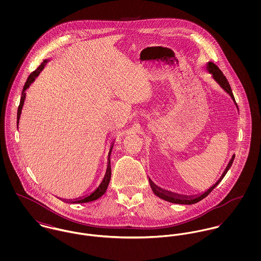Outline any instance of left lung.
<instances>
[{
	"label": "left lung",
	"instance_id": "left-lung-1",
	"mask_svg": "<svg viewBox=\"0 0 261 261\" xmlns=\"http://www.w3.org/2000/svg\"><path fill=\"white\" fill-rule=\"evenodd\" d=\"M207 70H208L211 74L213 75V78H214V79H215V80L220 84V86H221V87L223 88L224 90H225V91H226V92L231 96V98L233 99V101L235 102V105H236V107H237V103H236L235 98H234V95H233V93H232V90H231L230 84H229V82H228V80H227L226 76L223 74V72L219 69V67H218L216 64H214V63H212V62H209V63H208V65H207ZM237 109H238V107H237ZM234 158H235V155L233 154L232 159L230 160V162H229L228 166L226 167V169H225V171H224L222 176H221V177H220V179L217 181V183H216L215 185H213V186L211 187L208 191H206L204 194H202V195H200V196H198V197H196V198H189V199H185V198H181L179 195H178V196H176V195H172V194L166 193L165 191H163V190L159 189L158 187L154 186V185L152 184V182H151V181H149V183H150V188H151V190H152V192L154 193V195H155V196H158V197H160L161 199L166 200V201H168V202L176 203V204H185V205L195 204V203H197V202L201 201L202 199H204L205 197H207V196L212 192V190H213L215 187L217 186V185L221 182V180L223 179L224 176L226 175V173L228 172V170H229V169H230V167L232 166V163H233V161H234Z\"/></svg>",
	"mask_w": 261,
	"mask_h": 261
}]
</instances>
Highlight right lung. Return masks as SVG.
Masks as SVG:
<instances>
[{
    "mask_svg": "<svg viewBox=\"0 0 261 261\" xmlns=\"http://www.w3.org/2000/svg\"><path fill=\"white\" fill-rule=\"evenodd\" d=\"M47 62H48L47 59L44 60V61L41 63V65L38 67L37 69L34 70L31 74L29 75V77L27 78V81H26V83H25V85H24V87H23V91H22V95H21V100H20V105H19V108H18V112H17V124L19 123V119H20V115H21V111H22V108H23V105H24V100H25V94H26V93H25V90H26V89L30 86V84L35 80V78H36L38 75H39V73L41 72V70L44 68V66H45V64H46ZM112 149H111L110 153H109L110 156H111ZM109 159H110V158H109ZM111 176H112V170H111V161H110V162H109V166H108L107 174H106L105 179H103V181L101 182L100 186L98 187V188H97L92 194H90L89 196H87V197H85V198H83V199L75 200V201H72V202H70V203H86V202H90V201L96 200V199H98L99 197H101V196L106 193V191H107V189H108V186H109V184H110Z\"/></svg>",
    "mask_w": 261,
    "mask_h": 261,
    "instance_id": "1",
    "label": "right lung"
}]
</instances>
